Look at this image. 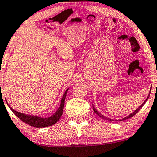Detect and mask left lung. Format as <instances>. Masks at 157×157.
Returning a JSON list of instances; mask_svg holds the SVG:
<instances>
[{"mask_svg":"<svg viewBox=\"0 0 157 157\" xmlns=\"http://www.w3.org/2000/svg\"><path fill=\"white\" fill-rule=\"evenodd\" d=\"M151 90H150L149 95H148V96H147V98H146V99H145V101H144V102H143V103H142V105H141V106H140V107H138V108H137V109H136V110L134 112H133V113H131V114H130V115H129V116H128V117H125V118H124V119H121V120H119V121L125 120V119H129V118H131V117H133V116H134V115H136V113H138V112H139V110H140V109H141V108H142V107H143V105H145V102H146V101H147V98H149V96H150V93H151ZM93 110H94V112H95V113H96V114H97V115L98 116V117H100L103 118V119H107V120H109V121H117V120H115V119H109V118H106V117H104V116H103V115H101V113H98V112L97 111V110H96V108H95V107H93ZM118 121H119V120H118Z\"/></svg>","mask_w":157,"mask_h":157,"instance_id":"8db88e82","label":"left lung"}]
</instances>
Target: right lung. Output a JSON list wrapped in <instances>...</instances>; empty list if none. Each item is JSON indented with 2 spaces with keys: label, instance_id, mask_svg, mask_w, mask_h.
I'll return each mask as SVG.
<instances>
[{
  "label": "right lung",
  "instance_id": "obj_1",
  "mask_svg": "<svg viewBox=\"0 0 157 157\" xmlns=\"http://www.w3.org/2000/svg\"><path fill=\"white\" fill-rule=\"evenodd\" d=\"M68 89L65 91L64 96H63L62 99L61 101V106L59 107V108L58 109L57 111H56L52 117H48V118H40L39 117H36V116H31V115H26V114L21 113L20 112L15 111V110L10 107L11 110L14 113L16 117H17L19 119H21L22 121L25 122L26 124H29L32 127H35V128H45V127H49L51 125H53L54 124H56L58 121L59 120V119L61 118V115H62L63 110H64V101H65V98H66L67 93Z\"/></svg>",
  "mask_w": 157,
  "mask_h": 157
}]
</instances>
